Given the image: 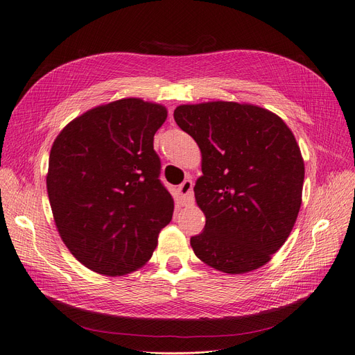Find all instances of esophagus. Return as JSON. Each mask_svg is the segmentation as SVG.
<instances>
[{
  "instance_id": "34e87169",
  "label": "esophagus",
  "mask_w": 355,
  "mask_h": 355,
  "mask_svg": "<svg viewBox=\"0 0 355 355\" xmlns=\"http://www.w3.org/2000/svg\"><path fill=\"white\" fill-rule=\"evenodd\" d=\"M178 191H180V197H181V202L184 206L193 205L194 193H193V181L191 180H186L184 182H181L178 187Z\"/></svg>"
}]
</instances>
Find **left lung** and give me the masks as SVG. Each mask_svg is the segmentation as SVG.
Returning a JSON list of instances; mask_svg holds the SVG:
<instances>
[{
  "label": "left lung",
  "instance_id": "left-lung-1",
  "mask_svg": "<svg viewBox=\"0 0 355 355\" xmlns=\"http://www.w3.org/2000/svg\"><path fill=\"white\" fill-rule=\"evenodd\" d=\"M174 119L202 152L194 196L206 225L190 239L194 254L227 274L266 266L302 205L304 162L295 135L282 117L248 103L181 104Z\"/></svg>",
  "mask_w": 355,
  "mask_h": 355
}]
</instances>
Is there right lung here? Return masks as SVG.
I'll return each instance as SVG.
<instances>
[{
  "mask_svg": "<svg viewBox=\"0 0 355 355\" xmlns=\"http://www.w3.org/2000/svg\"><path fill=\"white\" fill-rule=\"evenodd\" d=\"M162 104L121 98L75 117L52 145L46 187L58 232L83 266L103 275L144 267L174 198L159 181L153 135Z\"/></svg>",
  "mask_w": 355,
  "mask_h": 355,
  "instance_id": "right-lung-1",
  "label": "right lung"
}]
</instances>
